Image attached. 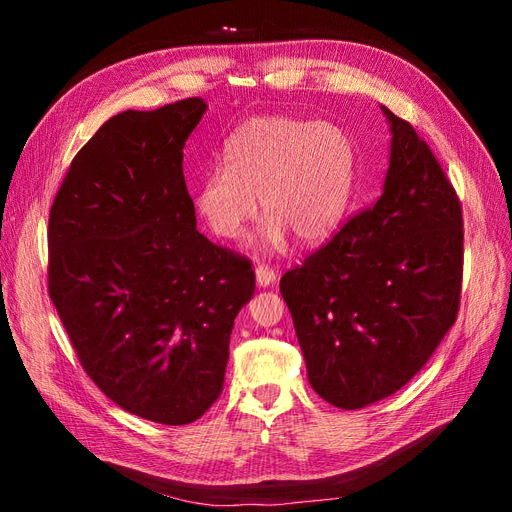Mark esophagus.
Returning a JSON list of instances; mask_svg holds the SVG:
<instances>
[{
	"label": "esophagus",
	"instance_id": "1",
	"mask_svg": "<svg viewBox=\"0 0 512 512\" xmlns=\"http://www.w3.org/2000/svg\"><path fill=\"white\" fill-rule=\"evenodd\" d=\"M275 277H277V273L271 267H267V265H258L256 267V282H258V286H262V288L271 286L275 282Z\"/></svg>",
	"mask_w": 512,
	"mask_h": 512
}]
</instances>
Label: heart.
<instances>
[{"label":"heart","instance_id":"heart-1","mask_svg":"<svg viewBox=\"0 0 512 512\" xmlns=\"http://www.w3.org/2000/svg\"><path fill=\"white\" fill-rule=\"evenodd\" d=\"M224 160L192 190L196 213L220 239L243 235L258 215V196L269 218L260 232L267 247L284 245L286 232L299 243H320L346 218L356 183V149L335 123L254 117L232 132Z\"/></svg>","mask_w":512,"mask_h":512}]
</instances>
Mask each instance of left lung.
<instances>
[{
  "label": "left lung",
  "instance_id": "left-lung-1",
  "mask_svg": "<svg viewBox=\"0 0 512 512\" xmlns=\"http://www.w3.org/2000/svg\"><path fill=\"white\" fill-rule=\"evenodd\" d=\"M382 111L393 138L376 205L280 282L309 384L344 410L408 384L455 324L461 299L459 196L410 123Z\"/></svg>",
  "mask_w": 512,
  "mask_h": 512
}]
</instances>
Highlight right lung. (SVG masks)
I'll return each instance as SVG.
<instances>
[{
    "label": "right lung",
    "mask_w": 512,
    "mask_h": 512,
    "mask_svg": "<svg viewBox=\"0 0 512 512\" xmlns=\"http://www.w3.org/2000/svg\"><path fill=\"white\" fill-rule=\"evenodd\" d=\"M207 111H123L76 153L49 215V297L87 376L117 406L188 425L224 389L256 277L196 230L183 147Z\"/></svg>",
    "instance_id": "add662e5"
}]
</instances>
